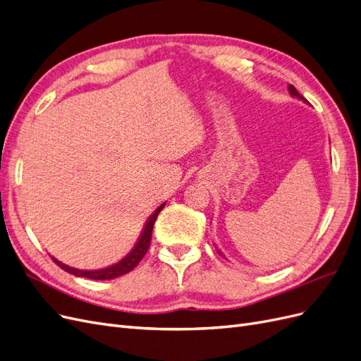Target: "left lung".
<instances>
[{"label": "left lung", "instance_id": "1", "mask_svg": "<svg viewBox=\"0 0 361 361\" xmlns=\"http://www.w3.org/2000/svg\"><path fill=\"white\" fill-rule=\"evenodd\" d=\"M288 90H289V94L293 96V97H295V99H298V100H301V102H305V103H309V102H307V100H306L303 96H301L300 92L295 90V87H294V85H288ZM217 252H219L220 255H224V253L220 252V250H217Z\"/></svg>", "mask_w": 361, "mask_h": 361}]
</instances>
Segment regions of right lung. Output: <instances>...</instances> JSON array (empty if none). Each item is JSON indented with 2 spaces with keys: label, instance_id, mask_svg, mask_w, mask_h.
Returning a JSON list of instances; mask_svg holds the SVG:
<instances>
[{
  "label": "right lung",
  "instance_id": "1",
  "mask_svg": "<svg viewBox=\"0 0 361 361\" xmlns=\"http://www.w3.org/2000/svg\"><path fill=\"white\" fill-rule=\"evenodd\" d=\"M165 204L166 202L159 205L156 208V212L148 217V220H147L144 228H142L141 235H139V238H137L136 244L133 246V249L129 253H127L123 259H120L117 264H112V265L106 267V269H100V270H78V269H73V267H68V265L63 264L61 261L55 259L54 257H51V258L64 271L71 273L73 276H78V277L92 279V281H111V279H115V277H120L123 274H127L129 271H132L135 267L139 264V261H141L145 257V253H147V250L149 247V243H151V234H153L154 222H156L159 213L164 210Z\"/></svg>",
  "mask_w": 361,
  "mask_h": 361
}]
</instances>
